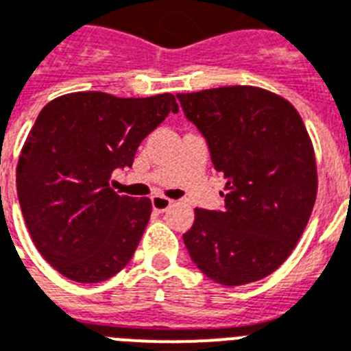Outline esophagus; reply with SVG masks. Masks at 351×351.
<instances>
[{
  "label": "esophagus",
  "mask_w": 351,
  "mask_h": 351,
  "mask_svg": "<svg viewBox=\"0 0 351 351\" xmlns=\"http://www.w3.org/2000/svg\"><path fill=\"white\" fill-rule=\"evenodd\" d=\"M172 199L165 197V195H154L152 197V208L156 210V212H165V210L172 206Z\"/></svg>",
  "instance_id": "1"
}]
</instances>
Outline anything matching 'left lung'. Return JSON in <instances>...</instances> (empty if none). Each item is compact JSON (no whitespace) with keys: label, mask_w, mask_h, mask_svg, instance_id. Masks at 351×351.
<instances>
[{"label":"left lung","mask_w":351,"mask_h":351,"mask_svg":"<svg viewBox=\"0 0 351 351\" xmlns=\"http://www.w3.org/2000/svg\"><path fill=\"white\" fill-rule=\"evenodd\" d=\"M223 173V210L195 208L183 235L199 270L224 287L276 271L306 228L317 197L312 139L290 101L259 86L178 94Z\"/></svg>","instance_id":"obj_1"}]
</instances>
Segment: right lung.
<instances>
[{"label":"right lung","instance_id":"1","mask_svg":"<svg viewBox=\"0 0 351 351\" xmlns=\"http://www.w3.org/2000/svg\"><path fill=\"white\" fill-rule=\"evenodd\" d=\"M179 110L172 94L116 97L72 92L43 106L19 154V206L34 245L75 282L121 271L147 228L152 203L110 186L137 147Z\"/></svg>","mask_w":351,"mask_h":351}]
</instances>
